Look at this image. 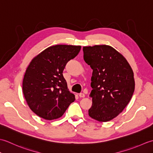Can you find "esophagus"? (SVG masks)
<instances>
[{"label": "esophagus", "mask_w": 153, "mask_h": 153, "mask_svg": "<svg viewBox=\"0 0 153 153\" xmlns=\"http://www.w3.org/2000/svg\"><path fill=\"white\" fill-rule=\"evenodd\" d=\"M79 97H81V98H83V97H85V94L84 93H79Z\"/></svg>", "instance_id": "obj_1"}]
</instances>
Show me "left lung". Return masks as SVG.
Instances as JSON below:
<instances>
[{
  "label": "left lung",
  "instance_id": "obj_1",
  "mask_svg": "<svg viewBox=\"0 0 153 153\" xmlns=\"http://www.w3.org/2000/svg\"><path fill=\"white\" fill-rule=\"evenodd\" d=\"M83 58L93 70L89 115L99 122L114 118L128 105L135 90L134 72L122 55L108 45L83 47Z\"/></svg>",
  "mask_w": 153,
  "mask_h": 153
}]
</instances>
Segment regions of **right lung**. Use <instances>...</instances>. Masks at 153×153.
<instances>
[{"label":"right lung","instance_id":"1","mask_svg":"<svg viewBox=\"0 0 153 153\" xmlns=\"http://www.w3.org/2000/svg\"><path fill=\"white\" fill-rule=\"evenodd\" d=\"M80 50L81 46L54 45L39 54L28 66L23 80V93L30 109L41 118H60L75 100L62 73L68 62Z\"/></svg>","mask_w":153,"mask_h":153}]
</instances>
